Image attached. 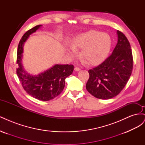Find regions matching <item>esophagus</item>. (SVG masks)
<instances>
[{
	"label": "esophagus",
	"mask_w": 145,
	"mask_h": 145,
	"mask_svg": "<svg viewBox=\"0 0 145 145\" xmlns=\"http://www.w3.org/2000/svg\"><path fill=\"white\" fill-rule=\"evenodd\" d=\"M74 70H75L76 71H80V69L79 68H78V67H75V68H74Z\"/></svg>",
	"instance_id": "obj_1"
}]
</instances>
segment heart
<instances>
[{
    "instance_id": "b5f03b06",
    "label": "heart",
    "mask_w": 145,
    "mask_h": 145,
    "mask_svg": "<svg viewBox=\"0 0 145 145\" xmlns=\"http://www.w3.org/2000/svg\"><path fill=\"white\" fill-rule=\"evenodd\" d=\"M111 39L107 33L91 31L79 35L71 43L68 54L74 57L76 50L82 49L81 57L90 65H96L103 61L110 51Z\"/></svg>"
}]
</instances>
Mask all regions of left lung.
Here are the masks:
<instances>
[{
	"label": "left lung",
	"instance_id": "8db88e82",
	"mask_svg": "<svg viewBox=\"0 0 145 145\" xmlns=\"http://www.w3.org/2000/svg\"><path fill=\"white\" fill-rule=\"evenodd\" d=\"M118 41L112 54L89 69L86 88L95 97L109 99L119 94L129 79L133 68L132 50L128 39L117 31Z\"/></svg>",
	"mask_w": 145,
	"mask_h": 145
}]
</instances>
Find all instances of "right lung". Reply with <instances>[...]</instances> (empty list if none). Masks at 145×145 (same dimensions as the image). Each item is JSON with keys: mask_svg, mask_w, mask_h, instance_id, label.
Returning <instances> with one entry per match:
<instances>
[{"mask_svg": "<svg viewBox=\"0 0 145 145\" xmlns=\"http://www.w3.org/2000/svg\"><path fill=\"white\" fill-rule=\"evenodd\" d=\"M42 25H37L26 32L20 39L17 48V74L24 90L35 99L48 101L58 96L64 89L65 78L72 73V65L56 64L37 76L28 73L22 64L23 46L29 35L35 33Z\"/></svg>", "mask_w": 145, "mask_h": 145, "instance_id": "obj_1", "label": "right lung"}]
</instances>
